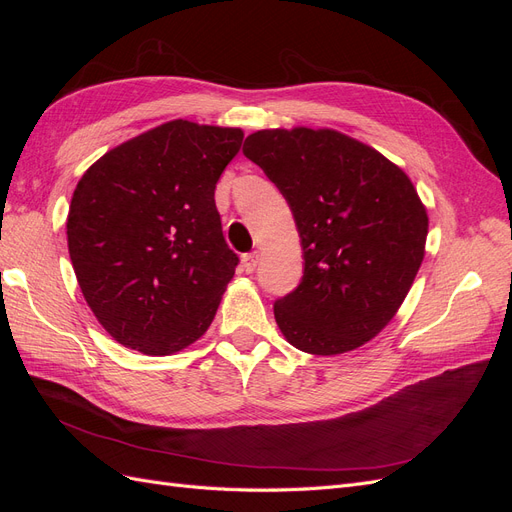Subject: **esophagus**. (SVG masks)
Here are the masks:
<instances>
[{"label": "esophagus", "instance_id": "34e87169", "mask_svg": "<svg viewBox=\"0 0 512 512\" xmlns=\"http://www.w3.org/2000/svg\"><path fill=\"white\" fill-rule=\"evenodd\" d=\"M258 260H260V254H258V252L245 254V256H243V269H245V273H252V271L258 267Z\"/></svg>", "mask_w": 512, "mask_h": 512}]
</instances>
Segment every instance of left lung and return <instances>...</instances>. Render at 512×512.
I'll return each instance as SVG.
<instances>
[{
    "label": "left lung",
    "instance_id": "8db88e82",
    "mask_svg": "<svg viewBox=\"0 0 512 512\" xmlns=\"http://www.w3.org/2000/svg\"><path fill=\"white\" fill-rule=\"evenodd\" d=\"M243 153L288 200L303 245V280L273 305L288 344L333 356L374 339L425 258L429 218L410 177L331 128L258 130Z\"/></svg>",
    "mask_w": 512,
    "mask_h": 512
}]
</instances>
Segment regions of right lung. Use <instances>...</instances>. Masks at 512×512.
<instances>
[{
  "instance_id": "add662e5",
  "label": "right lung",
  "mask_w": 512,
  "mask_h": 512,
  "mask_svg": "<svg viewBox=\"0 0 512 512\" xmlns=\"http://www.w3.org/2000/svg\"><path fill=\"white\" fill-rule=\"evenodd\" d=\"M241 128L173 119L117 145L76 183L66 235L81 292L104 331L149 356L203 337L235 275L215 183Z\"/></svg>"
}]
</instances>
